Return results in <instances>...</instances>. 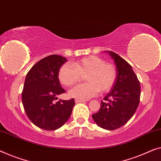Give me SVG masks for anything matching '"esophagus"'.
Returning <instances> with one entry per match:
<instances>
[{"label":"esophagus","mask_w":161,"mask_h":161,"mask_svg":"<svg viewBox=\"0 0 161 161\" xmlns=\"http://www.w3.org/2000/svg\"><path fill=\"white\" fill-rule=\"evenodd\" d=\"M85 100H81V99H79V98H76L75 99V103H81V102H85Z\"/></svg>","instance_id":"esophagus-1"}]
</instances>
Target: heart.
<instances>
[{"mask_svg":"<svg viewBox=\"0 0 161 161\" xmlns=\"http://www.w3.org/2000/svg\"><path fill=\"white\" fill-rule=\"evenodd\" d=\"M87 82L76 85L69 91L75 98L88 99L101 92L109 90L117 78V70L114 65L105 62L97 56H90L73 63V66L64 64L58 72L59 80L64 86L69 87L77 83L81 76Z\"/></svg>","mask_w":161,"mask_h":161,"instance_id":"b5f03b06","label":"heart"}]
</instances>
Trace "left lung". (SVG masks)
Masks as SVG:
<instances>
[{
	"label": "left lung",
	"mask_w": 161,
	"mask_h": 161,
	"mask_svg": "<svg viewBox=\"0 0 161 161\" xmlns=\"http://www.w3.org/2000/svg\"><path fill=\"white\" fill-rule=\"evenodd\" d=\"M106 53L116 65L117 78L101 102L100 109L92 117L101 128L113 130L125 125L133 116L139 104L141 87L131 65L115 53Z\"/></svg>",
	"instance_id": "left-lung-1"
}]
</instances>
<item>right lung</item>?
Segmentation results:
<instances>
[{
    "mask_svg": "<svg viewBox=\"0 0 161 161\" xmlns=\"http://www.w3.org/2000/svg\"><path fill=\"white\" fill-rule=\"evenodd\" d=\"M68 60L53 55L42 59L31 68L25 80L22 101L29 119L38 128L55 130L63 126L71 116L74 99L59 100L65 90L58 78L60 67Z\"/></svg>",
    "mask_w": 161,
    "mask_h": 161,
    "instance_id": "1",
    "label": "right lung"
}]
</instances>
